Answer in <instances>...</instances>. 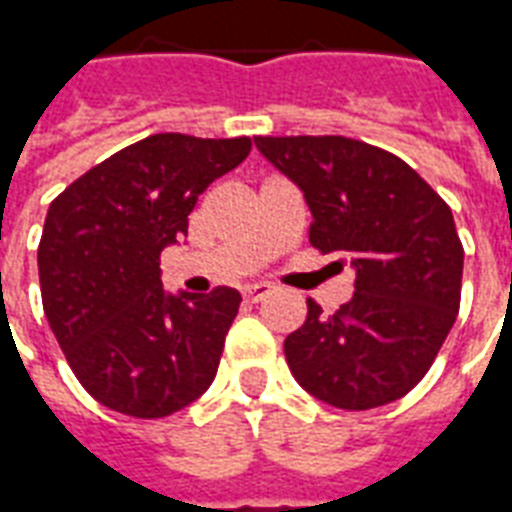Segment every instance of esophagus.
Returning <instances> with one entry per match:
<instances>
[{
  "label": "esophagus",
  "instance_id": "esophagus-1",
  "mask_svg": "<svg viewBox=\"0 0 512 512\" xmlns=\"http://www.w3.org/2000/svg\"><path fill=\"white\" fill-rule=\"evenodd\" d=\"M269 293H272V285H267V283H253V285H245L243 288V296L248 301L267 299Z\"/></svg>",
  "mask_w": 512,
  "mask_h": 512
}]
</instances>
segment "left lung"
Returning a JSON list of instances; mask_svg holds the SVG:
<instances>
[{"label": "left lung", "mask_w": 512, "mask_h": 512, "mask_svg": "<svg viewBox=\"0 0 512 512\" xmlns=\"http://www.w3.org/2000/svg\"><path fill=\"white\" fill-rule=\"evenodd\" d=\"M256 146L304 192L312 248L355 267V293L334 315L307 299L304 326L285 339L291 374L347 411L403 398L457 320L465 251L451 208L411 165L355 138L256 136Z\"/></svg>", "instance_id": "8db88e82"}]
</instances>
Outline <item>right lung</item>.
I'll return each mask as SVG.
<instances>
[{
	"label": "right lung",
	"mask_w": 512,
	"mask_h": 512,
	"mask_svg": "<svg viewBox=\"0 0 512 512\" xmlns=\"http://www.w3.org/2000/svg\"><path fill=\"white\" fill-rule=\"evenodd\" d=\"M251 152V138L157 133L98 162L47 211L37 264L42 307L79 384L136 419L176 414L219 371L240 293H165L162 248L194 202Z\"/></svg>",
	"instance_id": "obj_1"
}]
</instances>
